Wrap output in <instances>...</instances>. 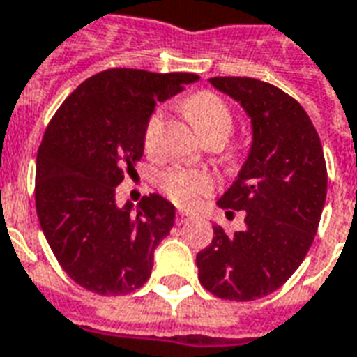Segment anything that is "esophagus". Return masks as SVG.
Returning <instances> with one entry per match:
<instances>
[{
  "mask_svg": "<svg viewBox=\"0 0 357 357\" xmlns=\"http://www.w3.org/2000/svg\"><path fill=\"white\" fill-rule=\"evenodd\" d=\"M189 220H191V218L187 216L185 212H178V216H176V222H178L179 225H181V224H187Z\"/></svg>",
  "mask_w": 357,
  "mask_h": 357,
  "instance_id": "obj_1",
  "label": "esophagus"
}]
</instances>
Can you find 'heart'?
I'll return each instance as SVG.
<instances>
[{
    "mask_svg": "<svg viewBox=\"0 0 357 357\" xmlns=\"http://www.w3.org/2000/svg\"><path fill=\"white\" fill-rule=\"evenodd\" d=\"M183 109L204 141L210 137H220L225 141L229 137L233 130V114L227 102L220 95L212 91H199L187 97L183 101ZM160 120H162L160 110L153 112L147 120L143 132V145L147 153L155 151ZM156 183L158 189L181 208H195L202 197L214 191V179L208 172L185 168V166H172L164 170L156 179Z\"/></svg>",
    "mask_w": 357,
    "mask_h": 357,
    "instance_id": "heart-1",
    "label": "heart"
}]
</instances>
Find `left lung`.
I'll list each match as a JSON object with an SVG mask.
<instances>
[{
    "label": "left lung",
    "mask_w": 357,
    "mask_h": 357,
    "mask_svg": "<svg viewBox=\"0 0 357 357\" xmlns=\"http://www.w3.org/2000/svg\"><path fill=\"white\" fill-rule=\"evenodd\" d=\"M210 84L243 105L252 122V147L239 178L218 201L243 231L214 225L197 255L199 281L214 296L235 302L262 298L298 269L314 243L327 195L319 135L296 99L268 82L218 76Z\"/></svg>",
    "instance_id": "left-lung-1"
}]
</instances>
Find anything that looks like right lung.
I'll list each match as a JSON object with an SVG mask.
<instances>
[{
	"label": "right lung",
	"mask_w": 357,
	"mask_h": 357,
	"mask_svg": "<svg viewBox=\"0 0 357 357\" xmlns=\"http://www.w3.org/2000/svg\"><path fill=\"white\" fill-rule=\"evenodd\" d=\"M197 80L109 68L80 84L51 118L36 160V212L61 268L86 291L128 294L151 277L176 208L156 193L120 208L114 195L143 156L156 102Z\"/></svg>",
	"instance_id": "right-lung-1"
}]
</instances>
